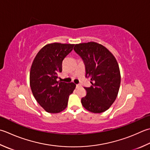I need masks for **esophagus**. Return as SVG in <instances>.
Here are the masks:
<instances>
[{
  "label": "esophagus",
  "mask_w": 150,
  "mask_h": 150,
  "mask_svg": "<svg viewBox=\"0 0 150 150\" xmlns=\"http://www.w3.org/2000/svg\"><path fill=\"white\" fill-rule=\"evenodd\" d=\"M79 86H81V84H76V88H78V87H79Z\"/></svg>",
  "instance_id": "1"
}]
</instances>
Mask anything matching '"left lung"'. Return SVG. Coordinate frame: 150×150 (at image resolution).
Returning <instances> with one entry per match:
<instances>
[{
    "mask_svg": "<svg viewBox=\"0 0 150 150\" xmlns=\"http://www.w3.org/2000/svg\"><path fill=\"white\" fill-rule=\"evenodd\" d=\"M74 51L83 60L90 87H84L86 96L81 99L90 112L101 113L116 100L120 86L119 66L113 54L101 44L88 42L76 44Z\"/></svg>",
    "mask_w": 150,
    "mask_h": 150,
    "instance_id": "8db88e82",
    "label": "left lung"
}]
</instances>
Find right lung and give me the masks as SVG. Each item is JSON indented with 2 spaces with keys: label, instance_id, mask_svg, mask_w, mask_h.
<instances>
[{
  "label": "right lung",
  "instance_id": "add662e5",
  "mask_svg": "<svg viewBox=\"0 0 150 150\" xmlns=\"http://www.w3.org/2000/svg\"><path fill=\"white\" fill-rule=\"evenodd\" d=\"M73 44H47L38 52L30 72V86L36 100L49 113H58L67 106L76 84L58 81L62 61L73 50Z\"/></svg>",
  "mask_w": 150,
  "mask_h": 150
}]
</instances>
